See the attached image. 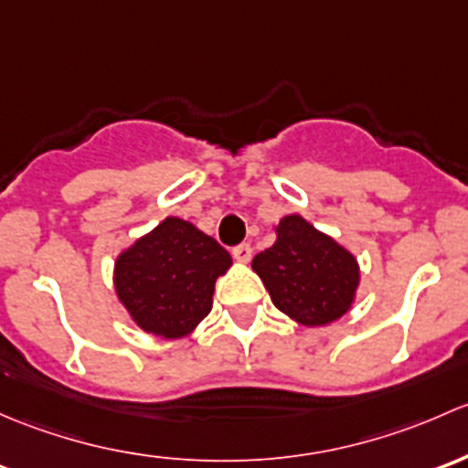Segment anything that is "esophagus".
I'll return each instance as SVG.
<instances>
[{
	"label": "esophagus",
	"mask_w": 468,
	"mask_h": 468,
	"mask_svg": "<svg viewBox=\"0 0 468 468\" xmlns=\"http://www.w3.org/2000/svg\"><path fill=\"white\" fill-rule=\"evenodd\" d=\"M232 254H234L236 261L248 263L250 259H252V245H250V243H240V245H236V248L232 250Z\"/></svg>",
	"instance_id": "esophagus-1"
}]
</instances>
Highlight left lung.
<instances>
[{"label": "left lung", "instance_id": "left-lung-1", "mask_svg": "<svg viewBox=\"0 0 468 468\" xmlns=\"http://www.w3.org/2000/svg\"><path fill=\"white\" fill-rule=\"evenodd\" d=\"M252 268L274 306L306 326L345 315L358 286L356 259L302 216H286L279 223L277 240L254 257Z\"/></svg>", "mask_w": 468, "mask_h": 468}]
</instances>
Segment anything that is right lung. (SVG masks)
Instances as JSON below:
<instances>
[{
  "instance_id": "right-lung-1",
  "label": "right lung",
  "mask_w": 468,
  "mask_h": 468,
  "mask_svg": "<svg viewBox=\"0 0 468 468\" xmlns=\"http://www.w3.org/2000/svg\"><path fill=\"white\" fill-rule=\"evenodd\" d=\"M228 250L180 218H166L117 259L114 286L133 320L160 338H182L211 311Z\"/></svg>"
}]
</instances>
